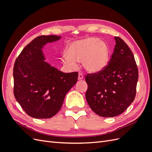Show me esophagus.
Wrapping results in <instances>:
<instances>
[{"mask_svg": "<svg viewBox=\"0 0 152 152\" xmlns=\"http://www.w3.org/2000/svg\"><path fill=\"white\" fill-rule=\"evenodd\" d=\"M84 79V75H83V74H82V73H79V76H78V79L79 80H82Z\"/></svg>", "mask_w": 152, "mask_h": 152, "instance_id": "obj_1", "label": "esophagus"}]
</instances>
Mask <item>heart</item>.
I'll use <instances>...</instances> for the list:
<instances>
[{"label":"heart","mask_w":152,"mask_h":152,"mask_svg":"<svg viewBox=\"0 0 152 152\" xmlns=\"http://www.w3.org/2000/svg\"><path fill=\"white\" fill-rule=\"evenodd\" d=\"M110 50L104 41L96 37H88L74 41L66 48V54L63 62L71 68L77 66L76 61H81L86 70L98 73L106 68L109 62Z\"/></svg>","instance_id":"obj_1"}]
</instances>
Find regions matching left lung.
I'll list each match as a JSON object with an SVG mask.
<instances>
[{
    "label": "left lung",
    "instance_id": "8db88e82",
    "mask_svg": "<svg viewBox=\"0 0 152 152\" xmlns=\"http://www.w3.org/2000/svg\"><path fill=\"white\" fill-rule=\"evenodd\" d=\"M109 64L98 73L87 74L86 98L93 111L103 117L123 113L134 101L138 70L130 48L118 37Z\"/></svg>",
    "mask_w": 152,
    "mask_h": 152
}]
</instances>
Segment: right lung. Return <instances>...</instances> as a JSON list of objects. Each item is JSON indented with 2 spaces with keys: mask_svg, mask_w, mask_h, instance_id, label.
<instances>
[{
  "mask_svg": "<svg viewBox=\"0 0 152 152\" xmlns=\"http://www.w3.org/2000/svg\"><path fill=\"white\" fill-rule=\"evenodd\" d=\"M61 37L39 36L23 49L16 59L14 95L26 113L33 118L54 116L61 109L66 93L77 82L78 72L63 73L44 61V45Z\"/></svg>",
  "mask_w": 152,
  "mask_h": 152,
  "instance_id": "add662e5",
  "label": "right lung"
}]
</instances>
